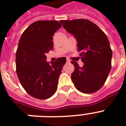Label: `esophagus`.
Instances as JSON below:
<instances>
[{"label": "esophagus", "instance_id": "34e87169", "mask_svg": "<svg viewBox=\"0 0 126 126\" xmlns=\"http://www.w3.org/2000/svg\"><path fill=\"white\" fill-rule=\"evenodd\" d=\"M66 61H67V62H70V60H69V59H67V60H66Z\"/></svg>", "mask_w": 126, "mask_h": 126}]
</instances>
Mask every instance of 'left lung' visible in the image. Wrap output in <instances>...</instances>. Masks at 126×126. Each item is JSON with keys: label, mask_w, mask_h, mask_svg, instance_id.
Returning a JSON list of instances; mask_svg holds the SVG:
<instances>
[{"label": "left lung", "mask_w": 126, "mask_h": 126, "mask_svg": "<svg viewBox=\"0 0 126 126\" xmlns=\"http://www.w3.org/2000/svg\"><path fill=\"white\" fill-rule=\"evenodd\" d=\"M68 32L77 42L82 67L71 61L75 69L71 79L75 88L83 93H94L106 81L111 69L112 50L106 34L92 22L87 19L61 20Z\"/></svg>", "instance_id": "8db88e82"}]
</instances>
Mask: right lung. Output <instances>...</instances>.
<instances>
[{
	"label": "right lung",
	"instance_id": "right-lung-1",
	"mask_svg": "<svg viewBox=\"0 0 126 126\" xmlns=\"http://www.w3.org/2000/svg\"><path fill=\"white\" fill-rule=\"evenodd\" d=\"M62 25L57 21H38L22 34L16 51V72L23 88L31 96L45 99L55 94L65 57L46 62L53 50V36Z\"/></svg>",
	"mask_w": 126,
	"mask_h": 126
}]
</instances>
